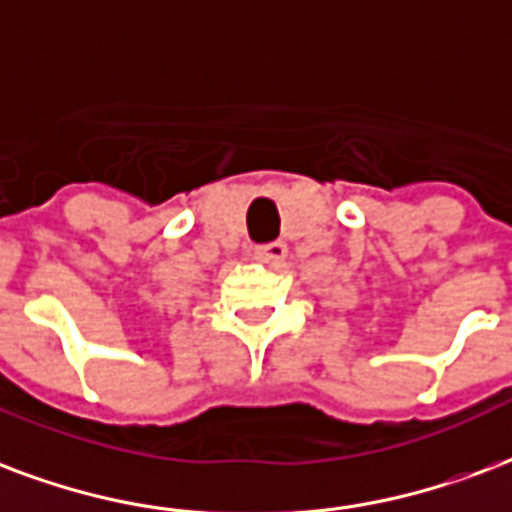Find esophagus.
Segmentation results:
<instances>
[{"instance_id": "esophagus-1", "label": "esophagus", "mask_w": 512, "mask_h": 512, "mask_svg": "<svg viewBox=\"0 0 512 512\" xmlns=\"http://www.w3.org/2000/svg\"><path fill=\"white\" fill-rule=\"evenodd\" d=\"M257 260H266L271 266H282L287 257V244L285 241H271V244H263L255 249Z\"/></svg>"}]
</instances>
